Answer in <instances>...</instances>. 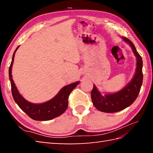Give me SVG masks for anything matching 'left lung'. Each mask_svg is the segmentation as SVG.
I'll use <instances>...</instances> for the list:
<instances>
[{
    "instance_id": "8db88e82",
    "label": "left lung",
    "mask_w": 153,
    "mask_h": 153,
    "mask_svg": "<svg viewBox=\"0 0 153 153\" xmlns=\"http://www.w3.org/2000/svg\"><path fill=\"white\" fill-rule=\"evenodd\" d=\"M130 45L132 50L137 57V68L134 78L128 85L120 91L102 96L94 85L91 91L93 104L99 110L104 112L113 113L121 111L130 106L137 99L143 83V60L134 46V43L125 37H122Z\"/></svg>"
}]
</instances>
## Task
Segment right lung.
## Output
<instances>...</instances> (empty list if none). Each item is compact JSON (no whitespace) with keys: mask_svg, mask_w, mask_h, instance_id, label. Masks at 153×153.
Returning a JSON list of instances; mask_svg holds the SVG:
<instances>
[{"mask_svg":"<svg viewBox=\"0 0 153 153\" xmlns=\"http://www.w3.org/2000/svg\"><path fill=\"white\" fill-rule=\"evenodd\" d=\"M18 47L19 46L13 54L12 62L9 68V78L11 83L12 95L15 102L28 116L38 121L50 120L62 114L68 108V97L79 82H77L64 87L54 98L48 102L42 104H33L27 101L19 93L12 78V67L14 62V55Z\"/></svg>","mask_w":153,"mask_h":153,"instance_id":"add662e5","label":"right lung"}]
</instances>
